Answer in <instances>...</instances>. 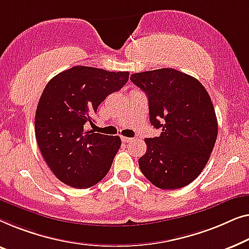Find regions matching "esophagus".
I'll use <instances>...</instances> for the list:
<instances>
[{"label":"esophagus","mask_w":249,"mask_h":249,"mask_svg":"<svg viewBox=\"0 0 249 249\" xmlns=\"http://www.w3.org/2000/svg\"><path fill=\"white\" fill-rule=\"evenodd\" d=\"M133 140H134V139H131V138H125V136H122V141H123V142H132L133 141Z\"/></svg>","instance_id":"34e87169"}]
</instances>
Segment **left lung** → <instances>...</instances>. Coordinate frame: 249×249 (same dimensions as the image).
I'll return each mask as SVG.
<instances>
[{"label": "left lung", "instance_id": "1", "mask_svg": "<svg viewBox=\"0 0 249 249\" xmlns=\"http://www.w3.org/2000/svg\"><path fill=\"white\" fill-rule=\"evenodd\" d=\"M131 81L145 92L150 123L161 129L159 136L144 140L140 169L161 190L186 186L204 169L218 136L208 91L197 79L175 69L134 73Z\"/></svg>", "mask_w": 249, "mask_h": 249}]
</instances>
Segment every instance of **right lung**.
Masks as SVG:
<instances>
[{
  "label": "right lung",
  "mask_w": 249,
  "mask_h": 249,
  "mask_svg": "<svg viewBox=\"0 0 249 249\" xmlns=\"http://www.w3.org/2000/svg\"><path fill=\"white\" fill-rule=\"evenodd\" d=\"M128 72L78 65L55 75L41 93L35 134L45 161L62 183L89 188L109 171L121 148L120 136L86 132L108 94L128 81Z\"/></svg>",
  "instance_id": "1"
}]
</instances>
